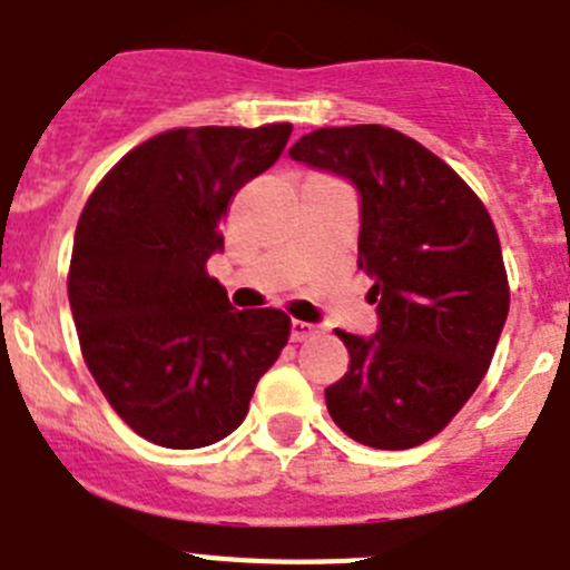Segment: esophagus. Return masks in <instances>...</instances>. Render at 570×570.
I'll return each instance as SVG.
<instances>
[{
  "mask_svg": "<svg viewBox=\"0 0 570 570\" xmlns=\"http://www.w3.org/2000/svg\"><path fill=\"white\" fill-rule=\"evenodd\" d=\"M311 334H314V325H311V322H302V320L291 322V340H294V342L308 340Z\"/></svg>",
  "mask_w": 570,
  "mask_h": 570,
  "instance_id": "1",
  "label": "esophagus"
}]
</instances>
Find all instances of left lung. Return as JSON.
<instances>
[{
  "mask_svg": "<svg viewBox=\"0 0 570 570\" xmlns=\"http://www.w3.org/2000/svg\"><path fill=\"white\" fill-rule=\"evenodd\" d=\"M291 159L360 194V268L374 336L336 331L347 374L325 405L351 440L405 451L436 436L485 376L508 316L500 236L480 196L416 139L382 125L320 128Z\"/></svg>",
  "mask_w": 570,
  "mask_h": 570,
  "instance_id": "1",
  "label": "left lung"
}]
</instances>
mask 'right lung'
<instances>
[{"label":"right lung","mask_w":570,"mask_h":570,"mask_svg":"<svg viewBox=\"0 0 570 570\" xmlns=\"http://www.w3.org/2000/svg\"><path fill=\"white\" fill-rule=\"evenodd\" d=\"M291 130H165L125 154L79 216L68 299L82 356L110 407L156 445L225 440L288 342V316L236 311L205 262L225 248L236 190L279 159Z\"/></svg>","instance_id":"obj_1"}]
</instances>
